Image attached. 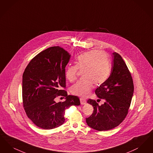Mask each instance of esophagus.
<instances>
[{
    "mask_svg": "<svg viewBox=\"0 0 153 153\" xmlns=\"http://www.w3.org/2000/svg\"><path fill=\"white\" fill-rule=\"evenodd\" d=\"M80 102L81 105H85L86 103V100L85 99L83 98H80Z\"/></svg>",
    "mask_w": 153,
    "mask_h": 153,
    "instance_id": "1",
    "label": "esophagus"
}]
</instances>
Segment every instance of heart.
Returning <instances> with one entry per match:
<instances>
[{
    "label": "heart",
    "mask_w": 153,
    "mask_h": 153,
    "mask_svg": "<svg viewBox=\"0 0 153 153\" xmlns=\"http://www.w3.org/2000/svg\"><path fill=\"white\" fill-rule=\"evenodd\" d=\"M78 70L82 71V79L71 88V93L81 98L90 93L94 85L98 86L107 79L110 71V61L103 51L92 50L80 54L75 66H68L65 70L67 79L73 82L76 79Z\"/></svg>",
    "instance_id": "1"
}]
</instances>
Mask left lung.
I'll return each instance as SVG.
<instances>
[{
    "mask_svg": "<svg viewBox=\"0 0 153 153\" xmlns=\"http://www.w3.org/2000/svg\"><path fill=\"white\" fill-rule=\"evenodd\" d=\"M113 54L110 75L95 92L105 102L100 106L94 100H87L93 106L94 111L86 119L87 124L100 131L111 130L123 122L128 111L134 93L133 78L125 62L119 53L114 52Z\"/></svg>",
    "mask_w": 153,
    "mask_h": 153,
    "instance_id": "8db88e82",
    "label": "left lung"
}]
</instances>
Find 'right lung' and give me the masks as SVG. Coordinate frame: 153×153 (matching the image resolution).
<instances>
[{
	"instance_id": "right-lung-1",
	"label": "right lung",
	"mask_w": 153,
	"mask_h": 153,
	"mask_svg": "<svg viewBox=\"0 0 153 153\" xmlns=\"http://www.w3.org/2000/svg\"><path fill=\"white\" fill-rule=\"evenodd\" d=\"M70 57L60 47H49L30 62L23 74L24 109L28 118L43 129L60 126L65 120V110L80 104L78 97L61 90L66 87L65 67ZM58 96L65 97V101L56 103Z\"/></svg>"
}]
</instances>
